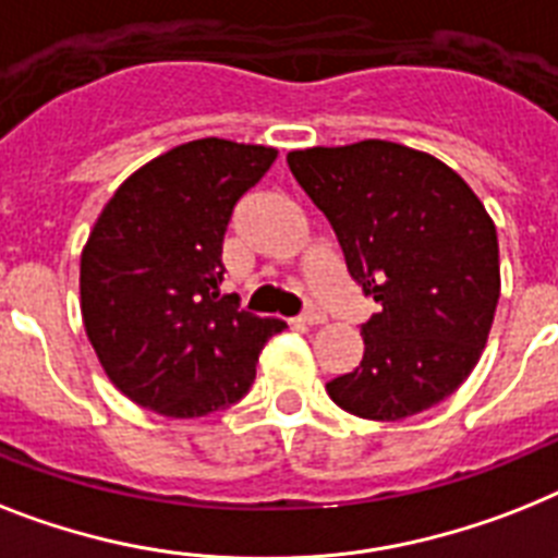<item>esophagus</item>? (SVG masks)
<instances>
[{"label": "esophagus", "mask_w": 558, "mask_h": 558, "mask_svg": "<svg viewBox=\"0 0 558 558\" xmlns=\"http://www.w3.org/2000/svg\"><path fill=\"white\" fill-rule=\"evenodd\" d=\"M299 322H302V325H322V322H325V313H322L319 307L311 305L302 316H299Z\"/></svg>", "instance_id": "esophagus-1"}]
</instances>
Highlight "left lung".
<instances>
[{"label":"left lung","mask_w":558,"mask_h":558,"mask_svg":"<svg viewBox=\"0 0 558 558\" xmlns=\"http://www.w3.org/2000/svg\"><path fill=\"white\" fill-rule=\"evenodd\" d=\"M333 228L353 282L379 313L365 356L328 381L342 411L376 422L448 399L485 351L499 302V242L485 205L436 156L365 140L288 154Z\"/></svg>","instance_id":"left-lung-1"}]
</instances>
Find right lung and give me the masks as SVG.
Returning <instances> with one entry per match:
<instances>
[{
  "label": "right lung",
  "mask_w": 558,
  "mask_h": 558,
  "mask_svg": "<svg viewBox=\"0 0 558 558\" xmlns=\"http://www.w3.org/2000/svg\"><path fill=\"white\" fill-rule=\"evenodd\" d=\"M274 159V147L187 142L124 179L96 219L82 251V319L131 402L193 418L251 390L262 348L284 322L219 293L222 242L236 202Z\"/></svg>",
  "instance_id": "1"
}]
</instances>
